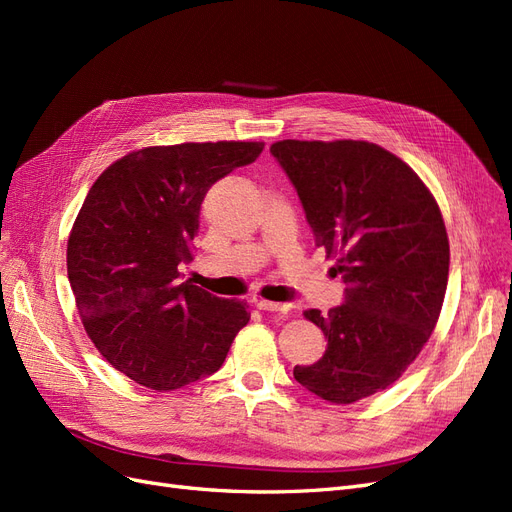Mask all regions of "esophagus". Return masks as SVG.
Listing matches in <instances>:
<instances>
[{
    "label": "esophagus",
    "instance_id": "34e87169",
    "mask_svg": "<svg viewBox=\"0 0 512 512\" xmlns=\"http://www.w3.org/2000/svg\"><path fill=\"white\" fill-rule=\"evenodd\" d=\"M256 307L262 309V312H290L292 309V303H275V301H265V299H258L256 301Z\"/></svg>",
    "mask_w": 512,
    "mask_h": 512
}]
</instances>
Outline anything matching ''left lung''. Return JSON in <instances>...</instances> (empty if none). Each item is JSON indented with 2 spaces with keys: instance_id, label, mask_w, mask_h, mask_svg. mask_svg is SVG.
<instances>
[{
  "instance_id": "left-lung-1",
  "label": "left lung",
  "mask_w": 512,
  "mask_h": 512,
  "mask_svg": "<svg viewBox=\"0 0 512 512\" xmlns=\"http://www.w3.org/2000/svg\"><path fill=\"white\" fill-rule=\"evenodd\" d=\"M271 156L346 284L342 305L305 312L329 344L294 378L352 404L404 374L436 327L451 258L442 213L414 170L374 143L280 141Z\"/></svg>"
}]
</instances>
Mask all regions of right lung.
<instances>
[{
	"label": "right lung",
	"mask_w": 512,
	"mask_h": 512,
	"mask_svg": "<svg viewBox=\"0 0 512 512\" xmlns=\"http://www.w3.org/2000/svg\"><path fill=\"white\" fill-rule=\"evenodd\" d=\"M262 143H183L128 153L91 185L68 239V280L83 327L121 374L175 391L218 371L250 320L243 301L179 280L200 205Z\"/></svg>",
	"instance_id": "obj_1"
}]
</instances>
